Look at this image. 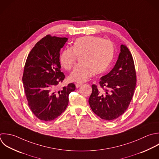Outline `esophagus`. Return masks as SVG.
<instances>
[{
	"label": "esophagus",
	"mask_w": 159,
	"mask_h": 159,
	"mask_svg": "<svg viewBox=\"0 0 159 159\" xmlns=\"http://www.w3.org/2000/svg\"><path fill=\"white\" fill-rule=\"evenodd\" d=\"M81 85H82V83H79V82H77V83L75 84V86H76L77 88L80 87Z\"/></svg>",
	"instance_id": "obj_1"
}]
</instances>
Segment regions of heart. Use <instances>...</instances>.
<instances>
[{
    "label": "heart",
    "mask_w": 159,
    "mask_h": 159,
    "mask_svg": "<svg viewBox=\"0 0 159 159\" xmlns=\"http://www.w3.org/2000/svg\"><path fill=\"white\" fill-rule=\"evenodd\" d=\"M115 54L113 43L103 38L85 36L75 40L72 48L64 49L59 57L61 66L66 70L74 66L77 56H80V64L70 74L71 81L82 82L87 80L93 73L100 74L110 67Z\"/></svg>",
    "instance_id": "b5f03b06"
}]
</instances>
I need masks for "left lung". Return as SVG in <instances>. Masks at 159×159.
<instances>
[{"instance_id": "8db88e82", "label": "left lung", "mask_w": 159, "mask_h": 159, "mask_svg": "<svg viewBox=\"0 0 159 159\" xmlns=\"http://www.w3.org/2000/svg\"><path fill=\"white\" fill-rule=\"evenodd\" d=\"M99 90L95 84L89 103L93 112L100 118L111 121L128 108L136 85L134 60L126 45H121V52L113 69L100 78Z\"/></svg>"}]
</instances>
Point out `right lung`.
<instances>
[{"mask_svg":"<svg viewBox=\"0 0 159 159\" xmlns=\"http://www.w3.org/2000/svg\"><path fill=\"white\" fill-rule=\"evenodd\" d=\"M67 38L46 35L30 52L24 67L22 81L28 105L39 120L48 122L66 109L69 95L75 90L74 84L57 90L65 75L61 72L59 51Z\"/></svg>","mask_w":159,"mask_h":159,"instance_id":"1","label":"right lung"}]
</instances>
